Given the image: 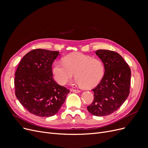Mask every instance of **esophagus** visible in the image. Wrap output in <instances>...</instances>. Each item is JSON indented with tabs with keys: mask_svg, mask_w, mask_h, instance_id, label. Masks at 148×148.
<instances>
[{
	"mask_svg": "<svg viewBox=\"0 0 148 148\" xmlns=\"http://www.w3.org/2000/svg\"><path fill=\"white\" fill-rule=\"evenodd\" d=\"M70 91L74 92H79L80 91L78 89H70Z\"/></svg>",
	"mask_w": 148,
	"mask_h": 148,
	"instance_id": "34e87169",
	"label": "esophagus"
}]
</instances>
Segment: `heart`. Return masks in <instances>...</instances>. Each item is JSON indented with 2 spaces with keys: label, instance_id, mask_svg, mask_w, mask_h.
<instances>
[{
  "label": "heart",
  "instance_id": "obj_1",
  "mask_svg": "<svg viewBox=\"0 0 148 148\" xmlns=\"http://www.w3.org/2000/svg\"><path fill=\"white\" fill-rule=\"evenodd\" d=\"M104 65L96 58L82 53H73L66 56L64 63L56 62L53 66L56 81L60 85L68 83L73 77L82 88L91 89L98 84L104 75Z\"/></svg>",
  "mask_w": 148,
  "mask_h": 148
}]
</instances>
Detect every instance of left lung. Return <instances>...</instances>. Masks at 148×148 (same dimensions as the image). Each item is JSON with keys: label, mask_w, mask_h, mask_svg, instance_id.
I'll list each match as a JSON object with an SVG mask.
<instances>
[{"label": "left lung", "mask_w": 148, "mask_h": 148, "mask_svg": "<svg viewBox=\"0 0 148 148\" xmlns=\"http://www.w3.org/2000/svg\"><path fill=\"white\" fill-rule=\"evenodd\" d=\"M96 54L104 65L101 82L92 89L94 100L87 107L91 114L102 117L114 112L127 99L130 93L131 70L117 52L100 49Z\"/></svg>", "instance_id": "left-lung-1"}]
</instances>
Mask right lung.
<instances>
[{
    "label": "right lung",
    "mask_w": 148,
    "mask_h": 148,
    "mask_svg": "<svg viewBox=\"0 0 148 148\" xmlns=\"http://www.w3.org/2000/svg\"><path fill=\"white\" fill-rule=\"evenodd\" d=\"M59 55L58 51L34 49L26 53L17 67L15 95L31 114L42 117L56 115L70 92L52 77V65Z\"/></svg>",
    "instance_id": "right-lung-1"
}]
</instances>
